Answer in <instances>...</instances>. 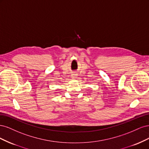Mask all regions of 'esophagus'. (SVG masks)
<instances>
[{
  "mask_svg": "<svg viewBox=\"0 0 149 149\" xmlns=\"http://www.w3.org/2000/svg\"><path fill=\"white\" fill-rule=\"evenodd\" d=\"M71 78H73V79H76V74H75L74 73L72 74H71Z\"/></svg>",
  "mask_w": 149,
  "mask_h": 149,
  "instance_id": "34e87169",
  "label": "esophagus"
}]
</instances>
